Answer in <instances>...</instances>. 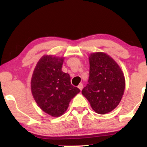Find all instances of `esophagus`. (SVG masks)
<instances>
[{"mask_svg": "<svg viewBox=\"0 0 147 147\" xmlns=\"http://www.w3.org/2000/svg\"><path fill=\"white\" fill-rule=\"evenodd\" d=\"M78 88L80 90H82V89H83V84H79V86H78Z\"/></svg>", "mask_w": 147, "mask_h": 147, "instance_id": "obj_1", "label": "esophagus"}]
</instances>
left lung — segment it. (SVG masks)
<instances>
[{
    "instance_id": "obj_1",
    "label": "left lung",
    "mask_w": 147,
    "mask_h": 147,
    "mask_svg": "<svg viewBox=\"0 0 147 147\" xmlns=\"http://www.w3.org/2000/svg\"><path fill=\"white\" fill-rule=\"evenodd\" d=\"M90 72L87 85L82 93L99 114H106L118 106L125 88V79L119 65L103 52L89 57Z\"/></svg>"
}]
</instances>
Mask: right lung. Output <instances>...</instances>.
Returning a JSON list of instances; mask_svg holds the SVG:
<instances>
[{
	"label": "right lung",
	"instance_id": "obj_1",
	"mask_svg": "<svg viewBox=\"0 0 147 147\" xmlns=\"http://www.w3.org/2000/svg\"><path fill=\"white\" fill-rule=\"evenodd\" d=\"M63 62V58L43 56L37 63L32 77L34 99L42 110L53 117L63 115L70 100L80 92L71 84L69 74L62 72Z\"/></svg>",
	"mask_w": 147,
	"mask_h": 147
}]
</instances>
